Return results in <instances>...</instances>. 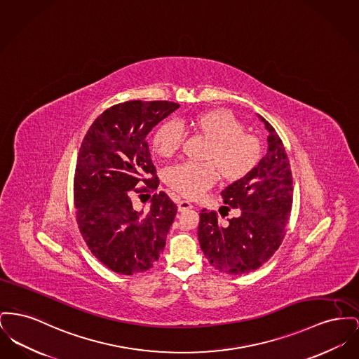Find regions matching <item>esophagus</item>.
Instances as JSON below:
<instances>
[{
  "label": "esophagus",
  "mask_w": 359,
  "mask_h": 359,
  "mask_svg": "<svg viewBox=\"0 0 359 359\" xmlns=\"http://www.w3.org/2000/svg\"><path fill=\"white\" fill-rule=\"evenodd\" d=\"M190 209H192V205H191L190 202H187V201H179L177 202V210L180 211V212L190 210Z\"/></svg>",
  "instance_id": "34e87169"
}]
</instances>
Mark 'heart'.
I'll return each mask as SVG.
<instances>
[{"instance_id":"b5f03b06","label":"heart","mask_w":359,"mask_h":359,"mask_svg":"<svg viewBox=\"0 0 359 359\" xmlns=\"http://www.w3.org/2000/svg\"><path fill=\"white\" fill-rule=\"evenodd\" d=\"M182 126L183 123L168 122L156 130L151 145L158 156L170 157L180 149ZM189 126L210 140L203 153V160L208 161L169 168L167 183L172 190L196 199L217 183L219 172L228 180H237L256 165L260 144L255 135L243 131V125L232 112L222 108L203 111L191 118Z\"/></svg>"}]
</instances>
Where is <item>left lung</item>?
I'll return each instance as SVG.
<instances>
[{"mask_svg":"<svg viewBox=\"0 0 359 359\" xmlns=\"http://www.w3.org/2000/svg\"><path fill=\"white\" fill-rule=\"evenodd\" d=\"M269 149L252 170L221 192L224 202L240 215L218 222L214 211L201 212L198 238L211 266L225 274L257 270L282 244L293 203V179L283 144L263 116Z\"/></svg>","mask_w":359,"mask_h":359,"instance_id":"obj_1","label":"left lung"}]
</instances>
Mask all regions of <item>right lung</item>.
Here are the masks:
<instances>
[{
  "label": "right lung",
  "instance_id": "1",
  "mask_svg": "<svg viewBox=\"0 0 359 359\" xmlns=\"http://www.w3.org/2000/svg\"><path fill=\"white\" fill-rule=\"evenodd\" d=\"M179 107L141 100L112 106L83 140L74 175L77 224L90 252L118 274L147 271L165 247L176 205L161 191L148 210H135L131 198L158 187L147 135ZM140 181L147 184L142 191L135 189Z\"/></svg>",
  "mask_w": 359,
  "mask_h": 359
}]
</instances>
